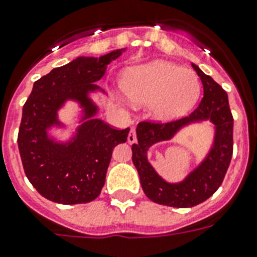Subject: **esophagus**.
I'll use <instances>...</instances> for the list:
<instances>
[{
	"label": "esophagus",
	"instance_id": "esophagus-1",
	"mask_svg": "<svg viewBox=\"0 0 257 257\" xmlns=\"http://www.w3.org/2000/svg\"><path fill=\"white\" fill-rule=\"evenodd\" d=\"M127 142H128V144H134V143H136L135 128H131V130H130V133H128V136H127Z\"/></svg>",
	"mask_w": 257,
	"mask_h": 257
}]
</instances>
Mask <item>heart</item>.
Returning <instances> with one entry per match:
<instances>
[{
  "label": "heart",
  "instance_id": "heart-1",
  "mask_svg": "<svg viewBox=\"0 0 257 257\" xmlns=\"http://www.w3.org/2000/svg\"><path fill=\"white\" fill-rule=\"evenodd\" d=\"M122 90L134 104H151L152 115L167 122L183 117L196 105L201 82L193 70L156 60L128 70L122 79Z\"/></svg>",
  "mask_w": 257,
  "mask_h": 257
}]
</instances>
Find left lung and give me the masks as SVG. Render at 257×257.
Here are the masks:
<instances>
[{
	"mask_svg": "<svg viewBox=\"0 0 257 257\" xmlns=\"http://www.w3.org/2000/svg\"><path fill=\"white\" fill-rule=\"evenodd\" d=\"M192 65L203 85V97L199 105L188 117L176 121L140 122L136 128L138 143L133 144V162L139 172L145 196L156 203L170 207H193L210 198L221 185L233 154V115L228 95L196 64ZM202 120H210L215 126L210 152L183 182L167 183L148 162V149L156 142L172 139L183 126Z\"/></svg>",
	"mask_w": 257,
	"mask_h": 257,
	"instance_id": "8db88e82",
	"label": "left lung"
}]
</instances>
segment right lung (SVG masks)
<instances>
[{"label":"right lung","mask_w":257,"mask_h":257,"mask_svg":"<svg viewBox=\"0 0 257 257\" xmlns=\"http://www.w3.org/2000/svg\"><path fill=\"white\" fill-rule=\"evenodd\" d=\"M122 51L124 49L100 58H77L33 85L23 106L18 145L27 178L45 198L78 205L100 194L113 149L127 142L130 128L117 130L95 118L99 108L88 94L103 91L95 82ZM68 100L77 101L83 108V123L69 142L59 143L49 138L47 130L62 125L57 110Z\"/></svg>","instance_id":"right-lung-1"}]
</instances>
